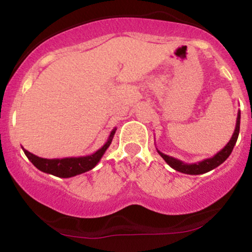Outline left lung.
Masks as SVG:
<instances>
[{
	"instance_id": "obj_1",
	"label": "left lung",
	"mask_w": 252,
	"mask_h": 252,
	"mask_svg": "<svg viewBox=\"0 0 252 252\" xmlns=\"http://www.w3.org/2000/svg\"><path fill=\"white\" fill-rule=\"evenodd\" d=\"M239 126H241V111H238V115H237L235 131H233L232 137H231V140L228 141L226 146H225L221 150H219V152L217 153L216 155H213L212 158H205V160L199 161V162L185 163L184 161L178 160V158H173V156L163 154V153H161L158 149L156 150H158V153L160 154L161 158H162L173 169L178 170V172L180 173H184V174H189V175L204 174V173L210 172V170L215 169L218 166H220L228 156H230V154L233 150V147H235V144L237 142V138H238Z\"/></svg>"
}]
</instances>
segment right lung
<instances>
[{
    "instance_id": "obj_1",
    "label": "right lung",
    "mask_w": 252,
    "mask_h": 252,
    "mask_svg": "<svg viewBox=\"0 0 252 252\" xmlns=\"http://www.w3.org/2000/svg\"><path fill=\"white\" fill-rule=\"evenodd\" d=\"M115 132H116V128L112 129L110 132V136L106 141L105 144L94 152V154L86 155V156H79V158H42L39 156L32 154L28 150L24 149L26 156L28 160L31 161L37 169H40L43 173L47 174H52L58 178H72L83 173L89 172L92 168L97 166L99 162L104 153L109 148L110 144L112 142Z\"/></svg>"
}]
</instances>
